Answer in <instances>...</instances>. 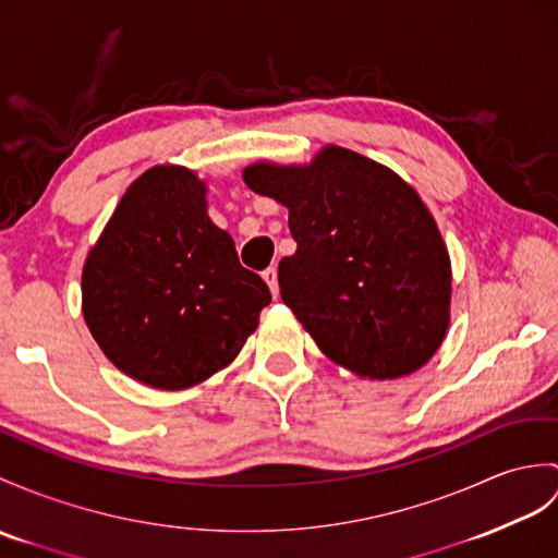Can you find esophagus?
Segmentation results:
<instances>
[{"mask_svg": "<svg viewBox=\"0 0 558 558\" xmlns=\"http://www.w3.org/2000/svg\"><path fill=\"white\" fill-rule=\"evenodd\" d=\"M262 278L266 280V284L270 288V294L278 296V268L276 266H268L264 274H262Z\"/></svg>", "mask_w": 558, "mask_h": 558, "instance_id": "esophagus-1", "label": "esophagus"}]
</instances>
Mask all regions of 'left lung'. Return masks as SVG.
<instances>
[{
    "mask_svg": "<svg viewBox=\"0 0 558 558\" xmlns=\"http://www.w3.org/2000/svg\"><path fill=\"white\" fill-rule=\"evenodd\" d=\"M244 183L290 209L296 250L280 258V296L323 354L373 380L430 361L447 332L451 268L404 180L328 147L311 166H250Z\"/></svg>",
    "mask_w": 558,
    "mask_h": 558,
    "instance_id": "8db88e82",
    "label": "left lung"
}]
</instances>
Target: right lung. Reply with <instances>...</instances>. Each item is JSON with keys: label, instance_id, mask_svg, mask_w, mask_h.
Masks as SVG:
<instances>
[{"label": "right lung", "instance_id": "add662e5", "mask_svg": "<svg viewBox=\"0 0 558 558\" xmlns=\"http://www.w3.org/2000/svg\"><path fill=\"white\" fill-rule=\"evenodd\" d=\"M204 194L187 168H149L83 270V314L101 352L157 390H185L228 366L270 304L268 284L206 216Z\"/></svg>", "mask_w": 558, "mask_h": 558}]
</instances>
